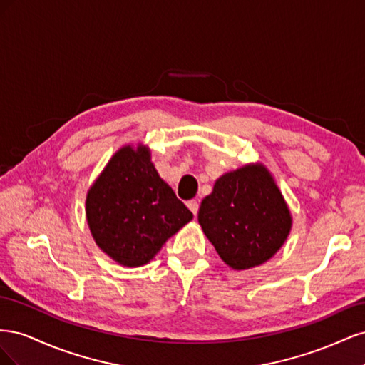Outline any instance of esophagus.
I'll list each match as a JSON object with an SVG mask.
<instances>
[{
  "label": "esophagus",
  "instance_id": "obj_1",
  "mask_svg": "<svg viewBox=\"0 0 365 365\" xmlns=\"http://www.w3.org/2000/svg\"><path fill=\"white\" fill-rule=\"evenodd\" d=\"M187 207H189V210H190V212H192L195 216L197 215V210H200V204H197L196 200H192V201L187 202Z\"/></svg>",
  "mask_w": 365,
  "mask_h": 365
}]
</instances>
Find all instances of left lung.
<instances>
[{"label":"left lung","mask_w":365,"mask_h":365,"mask_svg":"<svg viewBox=\"0 0 365 365\" xmlns=\"http://www.w3.org/2000/svg\"><path fill=\"white\" fill-rule=\"evenodd\" d=\"M197 220L228 267L248 269L271 259L291 230V213L269 172L244 165L220 176Z\"/></svg>","instance_id":"8db88e82"}]
</instances>
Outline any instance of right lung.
<instances>
[{
	"mask_svg": "<svg viewBox=\"0 0 365 365\" xmlns=\"http://www.w3.org/2000/svg\"><path fill=\"white\" fill-rule=\"evenodd\" d=\"M192 217L158 176L146 148H121L86 196L96 244L123 267L148 263Z\"/></svg>",
	"mask_w": 365,
	"mask_h": 365,
	"instance_id": "1",
	"label": "right lung"
}]
</instances>
